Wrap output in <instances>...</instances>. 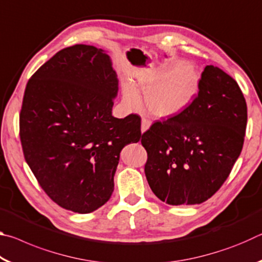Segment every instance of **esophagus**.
Segmentation results:
<instances>
[{
    "label": "esophagus",
    "mask_w": 262,
    "mask_h": 262,
    "mask_svg": "<svg viewBox=\"0 0 262 262\" xmlns=\"http://www.w3.org/2000/svg\"><path fill=\"white\" fill-rule=\"evenodd\" d=\"M150 125H151V121L149 120V119L147 118H142V122H141V132L144 133L147 132L149 128H150Z\"/></svg>",
    "instance_id": "esophagus-1"
}]
</instances>
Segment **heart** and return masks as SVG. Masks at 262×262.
<instances>
[{
    "label": "heart",
    "mask_w": 262,
    "mask_h": 262,
    "mask_svg": "<svg viewBox=\"0 0 262 262\" xmlns=\"http://www.w3.org/2000/svg\"><path fill=\"white\" fill-rule=\"evenodd\" d=\"M200 85V77L192 66L181 61H167L156 70L136 79L134 86L123 89V103L137 108L139 95L145 96V106L157 118H171L192 103Z\"/></svg>",
    "instance_id": "obj_1"
}]
</instances>
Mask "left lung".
Instances as JSON below:
<instances>
[{"mask_svg": "<svg viewBox=\"0 0 262 262\" xmlns=\"http://www.w3.org/2000/svg\"><path fill=\"white\" fill-rule=\"evenodd\" d=\"M247 106L234 79L207 66L199 94L183 112L156 121L142 135L145 177L167 205H200L211 198L242 152Z\"/></svg>", "mask_w": 262, "mask_h": 262, "instance_id": "1", "label": "left lung"}]
</instances>
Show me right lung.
<instances>
[{
  "mask_svg": "<svg viewBox=\"0 0 262 262\" xmlns=\"http://www.w3.org/2000/svg\"><path fill=\"white\" fill-rule=\"evenodd\" d=\"M119 81L100 48L74 45L26 84L19 114L25 161L53 201L89 214L110 200L125 145L141 139V118H114Z\"/></svg>",
  "mask_w": 262,
  "mask_h": 262,
  "instance_id": "obj_1",
  "label": "right lung"
}]
</instances>
